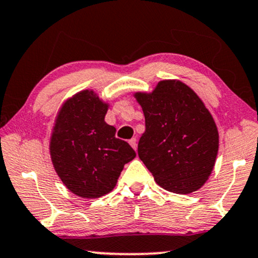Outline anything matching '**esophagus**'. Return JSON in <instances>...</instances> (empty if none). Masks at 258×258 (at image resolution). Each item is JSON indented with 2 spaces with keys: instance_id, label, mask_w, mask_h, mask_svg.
Masks as SVG:
<instances>
[{
  "instance_id": "34e87169",
  "label": "esophagus",
  "mask_w": 258,
  "mask_h": 258,
  "mask_svg": "<svg viewBox=\"0 0 258 258\" xmlns=\"http://www.w3.org/2000/svg\"><path fill=\"white\" fill-rule=\"evenodd\" d=\"M129 144L132 145V148L134 149V150H136V149H137V140H136V138H132V140L129 141Z\"/></svg>"
}]
</instances>
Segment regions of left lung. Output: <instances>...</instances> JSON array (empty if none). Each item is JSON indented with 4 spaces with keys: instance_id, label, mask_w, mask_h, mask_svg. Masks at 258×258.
<instances>
[{
    "instance_id": "obj_1",
    "label": "left lung",
    "mask_w": 258,
    "mask_h": 258,
    "mask_svg": "<svg viewBox=\"0 0 258 258\" xmlns=\"http://www.w3.org/2000/svg\"><path fill=\"white\" fill-rule=\"evenodd\" d=\"M145 117L138 157L160 187L188 194L212 173L219 150L213 116L192 88L163 80L151 93H135Z\"/></svg>"
}]
</instances>
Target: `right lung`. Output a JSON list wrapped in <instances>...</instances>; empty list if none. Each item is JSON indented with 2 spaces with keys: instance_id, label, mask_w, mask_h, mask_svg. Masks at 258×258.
<instances>
[{
  "instance_id": "1",
  "label": "right lung",
  "mask_w": 258,
  "mask_h": 258,
  "mask_svg": "<svg viewBox=\"0 0 258 258\" xmlns=\"http://www.w3.org/2000/svg\"><path fill=\"white\" fill-rule=\"evenodd\" d=\"M108 103L86 89L62 104L50 141L54 170L71 192L94 199L113 191L124 164L136 157L104 122Z\"/></svg>"
}]
</instances>
